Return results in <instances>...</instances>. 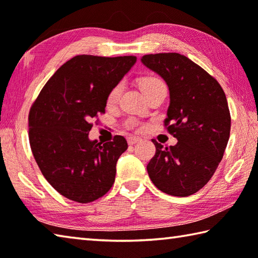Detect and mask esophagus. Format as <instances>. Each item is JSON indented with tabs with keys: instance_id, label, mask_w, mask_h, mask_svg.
<instances>
[{
	"instance_id": "34e87169",
	"label": "esophagus",
	"mask_w": 258,
	"mask_h": 258,
	"mask_svg": "<svg viewBox=\"0 0 258 258\" xmlns=\"http://www.w3.org/2000/svg\"><path fill=\"white\" fill-rule=\"evenodd\" d=\"M126 141H128L129 145H135V144L141 141V138L136 137V136H129L128 138H126Z\"/></svg>"
}]
</instances>
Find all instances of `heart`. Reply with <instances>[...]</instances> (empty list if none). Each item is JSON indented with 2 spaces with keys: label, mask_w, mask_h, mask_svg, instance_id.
Wrapping results in <instances>:
<instances>
[{
  "label": "heart",
  "mask_w": 258,
  "mask_h": 258,
  "mask_svg": "<svg viewBox=\"0 0 258 258\" xmlns=\"http://www.w3.org/2000/svg\"><path fill=\"white\" fill-rule=\"evenodd\" d=\"M141 87L143 89V93L145 94L146 92L151 89H154L157 87H165V85L163 81L161 79L156 78V77H147V78L143 79L142 83H141ZM121 90H122V84H117L116 86H114L111 89V92L108 93V96H107V103L108 104H113L116 102V99L119 98L120 94H121ZM130 124H134V122H132Z\"/></svg>",
  "instance_id": "b5f03b06"
}]
</instances>
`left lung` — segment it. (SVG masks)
Instances as JSON below:
<instances>
[{
    "label": "left lung",
    "instance_id": "obj_1",
    "mask_svg": "<svg viewBox=\"0 0 258 258\" xmlns=\"http://www.w3.org/2000/svg\"><path fill=\"white\" fill-rule=\"evenodd\" d=\"M142 62L168 85L164 125L178 139L170 147L152 139L156 152L148 175L168 195L190 196L210 181L223 157L231 128L227 97L218 80L181 54H147Z\"/></svg>",
    "mask_w": 258,
    "mask_h": 258
}]
</instances>
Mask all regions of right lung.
<instances>
[{"label": "right lung", "instance_id": "1", "mask_svg": "<svg viewBox=\"0 0 258 258\" xmlns=\"http://www.w3.org/2000/svg\"><path fill=\"white\" fill-rule=\"evenodd\" d=\"M137 57L77 55L56 70L30 107L29 143L48 183L68 200L90 203L114 183L116 162L126 151L124 137L90 141L92 121L105 112L111 89Z\"/></svg>", "mask_w": 258, "mask_h": 258}]
</instances>
